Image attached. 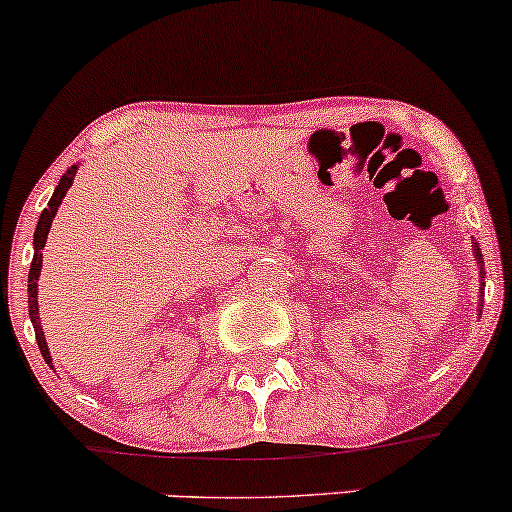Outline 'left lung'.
Segmentation results:
<instances>
[{
	"label": "left lung",
	"instance_id": "obj_1",
	"mask_svg": "<svg viewBox=\"0 0 512 512\" xmlns=\"http://www.w3.org/2000/svg\"><path fill=\"white\" fill-rule=\"evenodd\" d=\"M474 257H477L481 281H484V257H481V252H479V243H474ZM481 296H484V284H481Z\"/></svg>",
	"mask_w": 512,
	"mask_h": 512
}]
</instances>
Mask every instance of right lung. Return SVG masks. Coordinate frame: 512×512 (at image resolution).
I'll list each match as a JSON object with an SVG mask.
<instances>
[{
    "mask_svg": "<svg viewBox=\"0 0 512 512\" xmlns=\"http://www.w3.org/2000/svg\"><path fill=\"white\" fill-rule=\"evenodd\" d=\"M74 175H76V166H72L67 170V173L62 175L60 185L55 187V192H52V199L48 202V209H43V214H40L38 219V226H35V233H33V262H31V272H28V315H31V322H33V330H35V342L40 346V354L48 363H52L50 358V349H48V342H45V332H43V322H40V315H38V276H40V267H43V250L45 248V240H48V233H50V226H52V219H55L57 214V207L62 204V199L67 197L69 187H72L74 182Z\"/></svg>",
    "mask_w": 512,
    "mask_h": 512,
    "instance_id": "add662e5",
    "label": "right lung"
}]
</instances>
